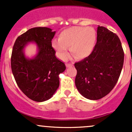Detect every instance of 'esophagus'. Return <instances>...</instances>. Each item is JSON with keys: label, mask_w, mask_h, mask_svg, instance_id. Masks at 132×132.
<instances>
[{"label": "esophagus", "mask_w": 132, "mask_h": 132, "mask_svg": "<svg viewBox=\"0 0 132 132\" xmlns=\"http://www.w3.org/2000/svg\"><path fill=\"white\" fill-rule=\"evenodd\" d=\"M66 67L67 68H70V67H71V66H73L72 64H70V63H66Z\"/></svg>", "instance_id": "esophagus-1"}]
</instances>
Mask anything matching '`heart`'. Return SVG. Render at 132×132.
Here are the masks:
<instances>
[{"instance_id":"b5f03b06","label":"heart","mask_w":132,"mask_h":132,"mask_svg":"<svg viewBox=\"0 0 132 132\" xmlns=\"http://www.w3.org/2000/svg\"><path fill=\"white\" fill-rule=\"evenodd\" d=\"M96 41V33L92 27H73L61 32L59 39H54L52 47L61 59L66 60L70 52L77 59L88 57L93 52Z\"/></svg>"}]
</instances>
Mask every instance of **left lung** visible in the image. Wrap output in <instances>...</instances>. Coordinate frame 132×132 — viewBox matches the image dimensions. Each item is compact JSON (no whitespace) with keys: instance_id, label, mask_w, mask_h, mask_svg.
Instances as JSON below:
<instances>
[{"instance_id":"left-lung-1","label":"left lung","mask_w":132,"mask_h":132,"mask_svg":"<svg viewBox=\"0 0 132 132\" xmlns=\"http://www.w3.org/2000/svg\"><path fill=\"white\" fill-rule=\"evenodd\" d=\"M124 52L118 36L98 26L97 42L87 57L76 62L75 86L85 98L96 100L107 95L116 84L123 68Z\"/></svg>"}]
</instances>
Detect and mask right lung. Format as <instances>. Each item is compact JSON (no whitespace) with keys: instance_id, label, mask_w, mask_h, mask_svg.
I'll use <instances>...</instances> for the list:
<instances>
[{"instance_id":"add662e5","label":"right lung","mask_w":132,"mask_h":132,"mask_svg":"<svg viewBox=\"0 0 132 132\" xmlns=\"http://www.w3.org/2000/svg\"><path fill=\"white\" fill-rule=\"evenodd\" d=\"M55 34L50 28H32L18 36L13 46L11 65L14 79L21 91L35 102H45L53 96L59 86V75L66 70L52 46ZM29 43L37 46V54L32 58L24 54Z\"/></svg>"}]
</instances>
